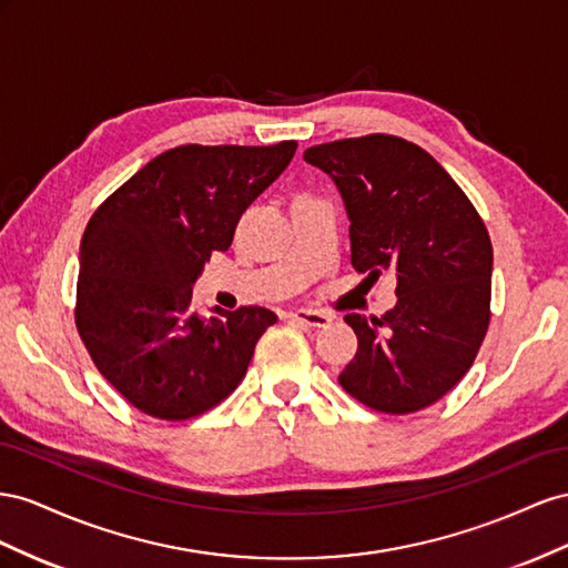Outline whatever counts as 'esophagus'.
<instances>
[{"label": "esophagus", "mask_w": 568, "mask_h": 568, "mask_svg": "<svg viewBox=\"0 0 568 568\" xmlns=\"http://www.w3.org/2000/svg\"><path fill=\"white\" fill-rule=\"evenodd\" d=\"M287 318L297 323V326H304V328H326L331 323L328 314L316 312V310H295V312L287 314Z\"/></svg>", "instance_id": "esophagus-1"}]
</instances>
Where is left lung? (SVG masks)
Here are the masks:
<instances>
[{"label":"left lung","instance_id":"1","mask_svg":"<svg viewBox=\"0 0 568 568\" xmlns=\"http://www.w3.org/2000/svg\"><path fill=\"white\" fill-rule=\"evenodd\" d=\"M304 161L328 173L345 202L352 266L397 278V304L385 316H345L359 347L337 381L376 412L424 409L464 378L488 331L485 223L449 173L402 138L316 144Z\"/></svg>","mask_w":568,"mask_h":568}]
</instances>
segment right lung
Instances as JSON below:
<instances>
[{
  "label": "right lung",
  "instance_id": "right-lung-1",
  "mask_svg": "<svg viewBox=\"0 0 568 568\" xmlns=\"http://www.w3.org/2000/svg\"><path fill=\"white\" fill-rule=\"evenodd\" d=\"M271 148L183 144L152 159L92 214L80 242L75 326L100 374L135 409L185 420L245 378L264 306L192 312V285L231 247L242 212L290 164Z\"/></svg>",
  "mask_w": 568,
  "mask_h": 568
}]
</instances>
